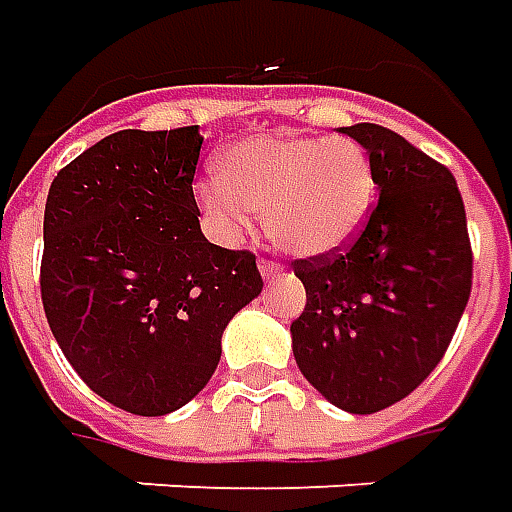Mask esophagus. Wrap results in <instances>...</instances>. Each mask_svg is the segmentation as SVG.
Segmentation results:
<instances>
[{
    "mask_svg": "<svg viewBox=\"0 0 512 512\" xmlns=\"http://www.w3.org/2000/svg\"><path fill=\"white\" fill-rule=\"evenodd\" d=\"M280 263H274V260H260V274H263V280H274V277H280Z\"/></svg>",
    "mask_w": 512,
    "mask_h": 512,
    "instance_id": "obj_1",
    "label": "esophagus"
}]
</instances>
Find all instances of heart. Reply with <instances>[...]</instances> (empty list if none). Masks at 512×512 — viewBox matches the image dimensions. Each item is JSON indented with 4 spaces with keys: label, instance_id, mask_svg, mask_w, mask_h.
<instances>
[{
    "label": "heart",
    "instance_id": "obj_1",
    "mask_svg": "<svg viewBox=\"0 0 512 512\" xmlns=\"http://www.w3.org/2000/svg\"><path fill=\"white\" fill-rule=\"evenodd\" d=\"M375 196L370 154L350 137H252L221 159V179L198 184L218 235L241 238L266 215L271 241L294 257L342 249L364 227Z\"/></svg>",
    "mask_w": 512,
    "mask_h": 512
}]
</instances>
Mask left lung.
Masks as SVG:
<instances>
[{
    "label": "left lung",
    "instance_id": "8db88e82",
    "mask_svg": "<svg viewBox=\"0 0 512 512\" xmlns=\"http://www.w3.org/2000/svg\"><path fill=\"white\" fill-rule=\"evenodd\" d=\"M373 162L378 204L347 249L294 260L300 373L333 406L373 415L417 389L451 344L474 257L451 170L384 125L342 128Z\"/></svg>",
    "mask_w": 512,
    "mask_h": 512
}]
</instances>
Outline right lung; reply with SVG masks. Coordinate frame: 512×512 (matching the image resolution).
I'll return each mask as SVG.
<instances>
[{
	"label": "right lung",
	"instance_id": "1",
	"mask_svg": "<svg viewBox=\"0 0 512 512\" xmlns=\"http://www.w3.org/2000/svg\"><path fill=\"white\" fill-rule=\"evenodd\" d=\"M198 125L117 131L72 159L44 207L41 302L66 361L131 415L193 401L229 319L263 288L252 252L204 238Z\"/></svg>",
	"mask_w": 512,
	"mask_h": 512
}]
</instances>
